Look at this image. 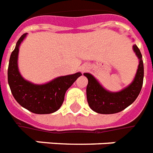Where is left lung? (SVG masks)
I'll use <instances>...</instances> for the list:
<instances>
[{
	"label": "left lung",
	"mask_w": 153,
	"mask_h": 153,
	"mask_svg": "<svg viewBox=\"0 0 153 153\" xmlns=\"http://www.w3.org/2000/svg\"><path fill=\"white\" fill-rule=\"evenodd\" d=\"M133 50L139 59L137 70L131 84L121 91H107L91 73H84L88 80L86 89L87 100L92 111L103 114L118 113L131 105L137 98L143 85L144 65L142 55L137 45L133 46Z\"/></svg>",
	"instance_id": "1"
}]
</instances>
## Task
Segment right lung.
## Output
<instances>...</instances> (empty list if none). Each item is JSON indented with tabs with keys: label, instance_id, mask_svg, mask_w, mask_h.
I'll return each mask as SVG.
<instances>
[{
	"label": "right lung",
	"instance_id": "add662e5",
	"mask_svg": "<svg viewBox=\"0 0 153 153\" xmlns=\"http://www.w3.org/2000/svg\"><path fill=\"white\" fill-rule=\"evenodd\" d=\"M26 34L17 41L12 52L8 69V82L13 97L20 106L30 112L39 114L57 111L63 103L65 94L75 82L81 73L62 76L43 84H36L25 80L18 68V55L21 42Z\"/></svg>",
	"mask_w": 153,
	"mask_h": 153
}]
</instances>
